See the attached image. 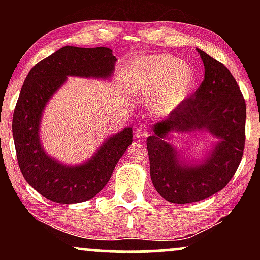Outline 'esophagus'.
<instances>
[{
    "mask_svg": "<svg viewBox=\"0 0 260 260\" xmlns=\"http://www.w3.org/2000/svg\"><path fill=\"white\" fill-rule=\"evenodd\" d=\"M148 136H149V132H148L147 128L143 127V126H139L138 128H137V131H136V138H138V139H144V138H147Z\"/></svg>",
    "mask_w": 260,
    "mask_h": 260,
    "instance_id": "esophagus-1",
    "label": "esophagus"
}]
</instances>
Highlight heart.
Here are the masks:
<instances>
[{
  "label": "heart",
  "instance_id": "b5f03b06",
  "mask_svg": "<svg viewBox=\"0 0 260 260\" xmlns=\"http://www.w3.org/2000/svg\"><path fill=\"white\" fill-rule=\"evenodd\" d=\"M194 85L192 67L171 55L145 56L128 70V90L136 96L149 98V113L156 118L166 117L183 105Z\"/></svg>",
  "mask_w": 260,
  "mask_h": 260
}]
</instances>
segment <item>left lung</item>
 <instances>
[{
  "mask_svg": "<svg viewBox=\"0 0 260 260\" xmlns=\"http://www.w3.org/2000/svg\"><path fill=\"white\" fill-rule=\"evenodd\" d=\"M204 80L193 96L166 120L154 124L147 139L150 177L156 192L170 203L187 204L220 192L242 160L246 103L231 72L197 49ZM207 132L217 139L202 159L168 142L171 133Z\"/></svg>",
  "mask_w": 260,
  "mask_h": 260,
  "instance_id": "obj_1",
  "label": "left lung"
}]
</instances>
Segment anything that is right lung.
I'll use <instances>...</instances> for the list:
<instances>
[{
    "instance_id": "1",
    "label": "right lung",
    "mask_w": 260,
    "mask_h": 260,
    "mask_svg": "<svg viewBox=\"0 0 260 260\" xmlns=\"http://www.w3.org/2000/svg\"><path fill=\"white\" fill-rule=\"evenodd\" d=\"M117 58L109 47L63 46L31 68L22 86L12 122L23 177L45 198L61 204L89 201L106 186L118 160L132 144V128L107 137L84 162L68 165L50 156L40 139L45 107L68 77L110 79Z\"/></svg>"
}]
</instances>
